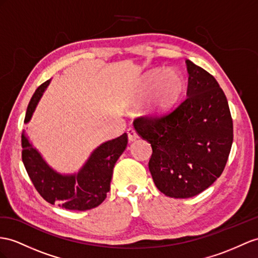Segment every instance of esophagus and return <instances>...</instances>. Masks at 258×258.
Segmentation results:
<instances>
[{
  "mask_svg": "<svg viewBox=\"0 0 258 258\" xmlns=\"http://www.w3.org/2000/svg\"><path fill=\"white\" fill-rule=\"evenodd\" d=\"M127 136H128V141L130 142H134V141H136L137 138H138V134H137V132L133 128V127H130L128 130H127Z\"/></svg>",
  "mask_w": 258,
  "mask_h": 258,
  "instance_id": "esophagus-1",
  "label": "esophagus"
}]
</instances>
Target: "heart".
I'll list each match as a JSON object with an SVG mask.
<instances>
[{
	"label": "heart",
	"instance_id": "1",
	"mask_svg": "<svg viewBox=\"0 0 258 258\" xmlns=\"http://www.w3.org/2000/svg\"><path fill=\"white\" fill-rule=\"evenodd\" d=\"M156 87L150 110L154 112L166 111L179 97L182 89L181 77L172 71H155L150 73L145 82V89L151 90Z\"/></svg>",
	"mask_w": 258,
	"mask_h": 258
}]
</instances>
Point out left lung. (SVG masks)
Here are the masks:
<instances>
[{
	"label": "left lung",
	"instance_id": "left-lung-1",
	"mask_svg": "<svg viewBox=\"0 0 258 258\" xmlns=\"http://www.w3.org/2000/svg\"><path fill=\"white\" fill-rule=\"evenodd\" d=\"M186 98L164 114L138 116L134 127L153 148L148 163L164 195L188 198L223 172L233 142L228 100L216 78L186 60Z\"/></svg>",
	"mask_w": 258,
	"mask_h": 258
}]
</instances>
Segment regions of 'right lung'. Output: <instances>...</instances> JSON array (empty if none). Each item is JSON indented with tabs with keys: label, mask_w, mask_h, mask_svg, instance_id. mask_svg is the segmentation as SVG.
<instances>
[{
	"label": "right lung",
	"mask_w": 258,
	"mask_h": 258,
	"mask_svg": "<svg viewBox=\"0 0 258 258\" xmlns=\"http://www.w3.org/2000/svg\"><path fill=\"white\" fill-rule=\"evenodd\" d=\"M50 81L41 84L30 99L25 123L35 111ZM127 146V135L124 133L114 140L99 146L84 168L75 175H61L43 161L38 151L22 135V159L26 171L37 192L50 204H58L70 210H88L99 206L107 197L114 164Z\"/></svg>",
	"instance_id": "right-lung-1"
}]
</instances>
